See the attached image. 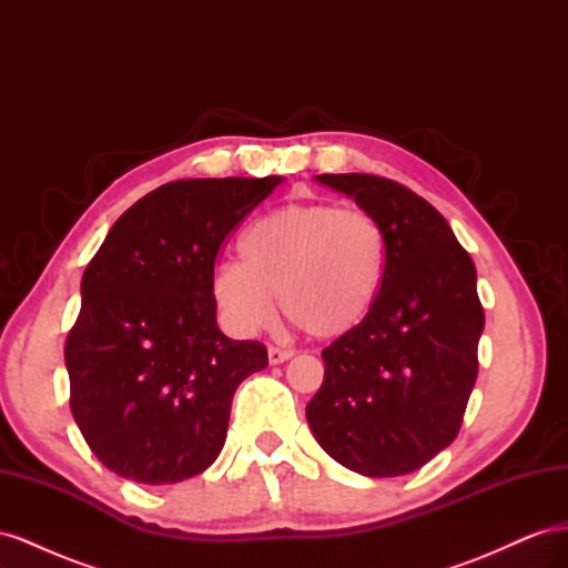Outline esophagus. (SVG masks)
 Here are the masks:
<instances>
[{
  "label": "esophagus",
  "mask_w": 568,
  "mask_h": 568,
  "mask_svg": "<svg viewBox=\"0 0 568 568\" xmlns=\"http://www.w3.org/2000/svg\"><path fill=\"white\" fill-rule=\"evenodd\" d=\"M267 357H270V365H282V363H286L288 357H294V351H291V348H280V346H270L267 348Z\"/></svg>",
  "instance_id": "1"
}]
</instances>
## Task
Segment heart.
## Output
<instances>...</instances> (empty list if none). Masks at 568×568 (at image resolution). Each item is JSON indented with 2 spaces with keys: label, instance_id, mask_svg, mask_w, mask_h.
Instances as JSON below:
<instances>
[{
  "label": "heart",
  "instance_id": "1",
  "mask_svg": "<svg viewBox=\"0 0 568 568\" xmlns=\"http://www.w3.org/2000/svg\"><path fill=\"white\" fill-rule=\"evenodd\" d=\"M386 234L376 217L336 203H288L255 220L239 239L242 263H222L213 296L239 334L284 315L315 338L363 326L386 280Z\"/></svg>",
  "mask_w": 568,
  "mask_h": 568
}]
</instances>
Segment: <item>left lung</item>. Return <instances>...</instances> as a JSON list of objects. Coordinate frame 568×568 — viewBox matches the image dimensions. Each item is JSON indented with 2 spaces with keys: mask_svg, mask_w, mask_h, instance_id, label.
<instances>
[{
  "mask_svg": "<svg viewBox=\"0 0 568 568\" xmlns=\"http://www.w3.org/2000/svg\"><path fill=\"white\" fill-rule=\"evenodd\" d=\"M317 182L376 217L388 253L365 324L322 351L324 382L305 407L307 424L346 469L403 476L459 434L486 322L476 267L448 220L407 186L363 173Z\"/></svg>",
  "mask_w": 568,
  "mask_h": 568,
  "instance_id": "8db88e82",
  "label": "left lung"
}]
</instances>
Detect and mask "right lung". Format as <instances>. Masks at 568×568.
<instances>
[{
	"mask_svg": "<svg viewBox=\"0 0 568 568\" xmlns=\"http://www.w3.org/2000/svg\"><path fill=\"white\" fill-rule=\"evenodd\" d=\"M280 182H168L115 220L84 270L65 338L71 412L118 476L178 484L209 469L225 445L234 390L267 367V351L217 329L215 257Z\"/></svg>",
	"mask_w": 568,
	"mask_h": 568,
	"instance_id": "add662e5",
	"label": "right lung"
}]
</instances>
